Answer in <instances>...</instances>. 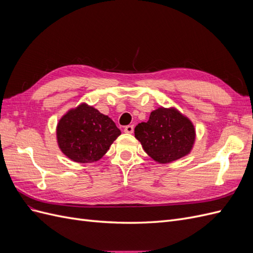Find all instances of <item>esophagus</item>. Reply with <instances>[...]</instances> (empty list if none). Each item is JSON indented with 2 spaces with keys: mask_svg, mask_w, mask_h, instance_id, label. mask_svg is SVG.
Here are the masks:
<instances>
[{
  "mask_svg": "<svg viewBox=\"0 0 253 253\" xmlns=\"http://www.w3.org/2000/svg\"><path fill=\"white\" fill-rule=\"evenodd\" d=\"M125 132L127 134H132L134 132V126L133 125H128L125 127Z\"/></svg>",
  "mask_w": 253,
  "mask_h": 253,
  "instance_id": "34e87169",
  "label": "esophagus"
}]
</instances>
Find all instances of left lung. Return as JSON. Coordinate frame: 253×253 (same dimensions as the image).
Masks as SVG:
<instances>
[{
	"label": "left lung",
	"instance_id": "obj_1",
	"mask_svg": "<svg viewBox=\"0 0 253 253\" xmlns=\"http://www.w3.org/2000/svg\"><path fill=\"white\" fill-rule=\"evenodd\" d=\"M135 137L153 159L166 164L188 154L195 131L191 121L176 110L159 108L151 113L147 122L136 126Z\"/></svg>",
	"mask_w": 253,
	"mask_h": 253
}]
</instances>
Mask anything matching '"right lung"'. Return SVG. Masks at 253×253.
Instances as JSON below:
<instances>
[{"instance_id": "add662e5", "label": "right lung", "mask_w": 253, "mask_h": 253, "mask_svg": "<svg viewBox=\"0 0 253 253\" xmlns=\"http://www.w3.org/2000/svg\"><path fill=\"white\" fill-rule=\"evenodd\" d=\"M120 134L111 118L86 104L68 112L57 126L60 149L81 164L100 159Z\"/></svg>"}]
</instances>
